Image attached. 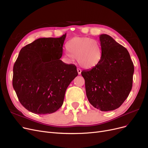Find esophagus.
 <instances>
[{
  "mask_svg": "<svg viewBox=\"0 0 148 148\" xmlns=\"http://www.w3.org/2000/svg\"><path fill=\"white\" fill-rule=\"evenodd\" d=\"M77 72H78V74L80 75L81 74V72H82V70L80 68H77Z\"/></svg>",
  "mask_w": 148,
  "mask_h": 148,
  "instance_id": "1",
  "label": "esophagus"
}]
</instances>
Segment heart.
<instances>
[{"instance_id": "obj_1", "label": "heart", "mask_w": 148, "mask_h": 148, "mask_svg": "<svg viewBox=\"0 0 148 148\" xmlns=\"http://www.w3.org/2000/svg\"><path fill=\"white\" fill-rule=\"evenodd\" d=\"M66 48L69 54H64L63 60L69 63L74 59H77L79 65L84 68L90 69L96 66L102 59L100 43L91 38L74 37L67 42Z\"/></svg>"}]
</instances>
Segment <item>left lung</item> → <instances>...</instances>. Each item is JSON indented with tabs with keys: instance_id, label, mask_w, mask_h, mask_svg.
Instances as JSON below:
<instances>
[{
	"instance_id": "8db88e82",
	"label": "left lung",
	"mask_w": 148,
	"mask_h": 148,
	"mask_svg": "<svg viewBox=\"0 0 148 148\" xmlns=\"http://www.w3.org/2000/svg\"><path fill=\"white\" fill-rule=\"evenodd\" d=\"M102 59L89 70H83L87 98L101 111L119 108L129 95L132 86L134 64L127 50L112 37L100 35Z\"/></svg>"
}]
</instances>
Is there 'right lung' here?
Segmentation results:
<instances>
[{"instance_id": "1", "label": "right lung", "mask_w": 148, "mask_h": 148, "mask_svg": "<svg viewBox=\"0 0 148 148\" xmlns=\"http://www.w3.org/2000/svg\"><path fill=\"white\" fill-rule=\"evenodd\" d=\"M66 36L39 38L23 48L13 67L12 86L19 101L36 114L56 112L78 73L75 65L60 59Z\"/></svg>"}]
</instances>
